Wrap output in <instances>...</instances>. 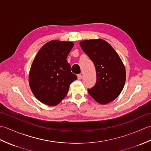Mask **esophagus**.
<instances>
[{
    "label": "esophagus",
    "instance_id": "esophagus-1",
    "mask_svg": "<svg viewBox=\"0 0 151 151\" xmlns=\"http://www.w3.org/2000/svg\"><path fill=\"white\" fill-rule=\"evenodd\" d=\"M77 77H78V80L82 79V75H81V74H79V75H78Z\"/></svg>",
    "mask_w": 151,
    "mask_h": 151
}]
</instances>
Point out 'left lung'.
<instances>
[{
  "label": "left lung",
  "instance_id": "1",
  "mask_svg": "<svg viewBox=\"0 0 151 151\" xmlns=\"http://www.w3.org/2000/svg\"><path fill=\"white\" fill-rule=\"evenodd\" d=\"M80 45L96 69L97 82L93 87L88 89L89 95L101 104L113 101L123 90L126 80V71L120 57L102 39L82 41Z\"/></svg>",
  "mask_w": 151,
  "mask_h": 151
}]
</instances>
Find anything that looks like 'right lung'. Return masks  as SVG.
Masks as SVG:
<instances>
[{
  "instance_id": "right-lung-1",
  "label": "right lung",
  "mask_w": 151,
  "mask_h": 151,
  "mask_svg": "<svg viewBox=\"0 0 151 151\" xmlns=\"http://www.w3.org/2000/svg\"><path fill=\"white\" fill-rule=\"evenodd\" d=\"M74 46L70 41L52 40L41 48L31 65L29 84L38 100L56 106L65 98L69 86L77 76L70 72L66 60Z\"/></svg>"
}]
</instances>
